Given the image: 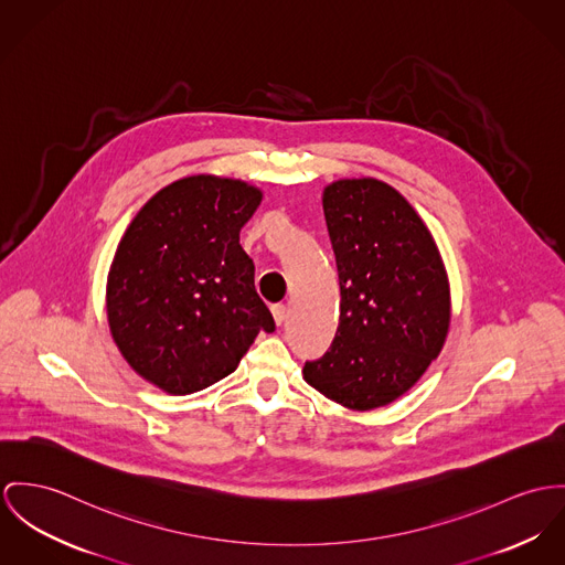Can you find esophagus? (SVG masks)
<instances>
[{
	"label": "esophagus",
	"instance_id": "1",
	"mask_svg": "<svg viewBox=\"0 0 565 565\" xmlns=\"http://www.w3.org/2000/svg\"><path fill=\"white\" fill-rule=\"evenodd\" d=\"M270 311H273V320H275V324L277 327H281L284 322H286V318H288V307L286 305H273L270 307Z\"/></svg>",
	"mask_w": 565,
	"mask_h": 565
}]
</instances>
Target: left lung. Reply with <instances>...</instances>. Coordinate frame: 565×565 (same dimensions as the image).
Masks as SVG:
<instances>
[{
	"instance_id": "left-lung-1",
	"label": "left lung",
	"mask_w": 565,
	"mask_h": 565,
	"mask_svg": "<svg viewBox=\"0 0 565 565\" xmlns=\"http://www.w3.org/2000/svg\"><path fill=\"white\" fill-rule=\"evenodd\" d=\"M322 211L340 277V327L303 379L348 411L402 397L445 347L451 290L433 232L387 182L361 175L324 186Z\"/></svg>"
}]
</instances>
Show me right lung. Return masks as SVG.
<instances>
[{"mask_svg": "<svg viewBox=\"0 0 565 565\" xmlns=\"http://www.w3.org/2000/svg\"><path fill=\"white\" fill-rule=\"evenodd\" d=\"M262 189L215 174L157 191L132 217L107 275L105 309L130 370L170 395L232 374L260 331H275L241 227Z\"/></svg>", "mask_w": 565, "mask_h": 565, "instance_id": "right-lung-1", "label": "right lung"}]
</instances>
